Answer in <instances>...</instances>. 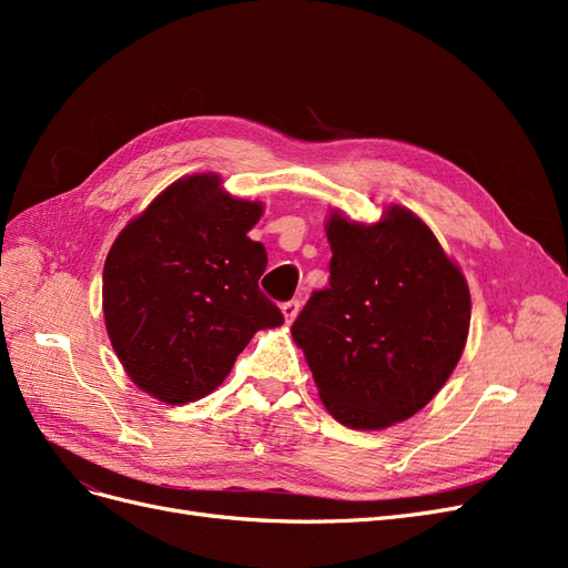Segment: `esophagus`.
Returning a JSON list of instances; mask_svg holds the SVG:
<instances>
[{
	"label": "esophagus",
	"instance_id": "obj_1",
	"mask_svg": "<svg viewBox=\"0 0 568 568\" xmlns=\"http://www.w3.org/2000/svg\"><path fill=\"white\" fill-rule=\"evenodd\" d=\"M298 307H301V301H298V298H291V301H286V303L282 305V313H284V322H286V324H291V322L296 320Z\"/></svg>",
	"mask_w": 568,
	"mask_h": 568
}]
</instances>
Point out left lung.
<instances>
[{
  "mask_svg": "<svg viewBox=\"0 0 568 568\" xmlns=\"http://www.w3.org/2000/svg\"><path fill=\"white\" fill-rule=\"evenodd\" d=\"M329 286L313 291L291 336L329 415L386 428L448 382L471 320L469 286L424 222L393 205L376 225L326 222Z\"/></svg>",
  "mask_w": 568,
  "mask_h": 568,
  "instance_id": "left-lung-1",
  "label": "left lung"
}]
</instances>
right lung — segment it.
I'll list each match as a JSON object with an SVG mask.
<instances>
[{"label": "right lung", "mask_w": 568, "mask_h": 568, "mask_svg": "<svg viewBox=\"0 0 568 568\" xmlns=\"http://www.w3.org/2000/svg\"><path fill=\"white\" fill-rule=\"evenodd\" d=\"M263 205L215 175L170 184L118 234L104 265L109 338L130 379L170 405L215 390L257 329L284 315L257 286L267 253L248 236Z\"/></svg>", "instance_id": "obj_1"}]
</instances>
